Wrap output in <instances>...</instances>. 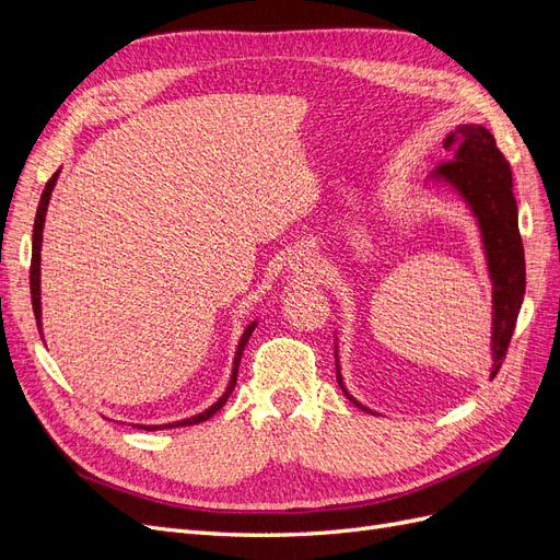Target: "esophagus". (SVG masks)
<instances>
[{"mask_svg": "<svg viewBox=\"0 0 560 560\" xmlns=\"http://www.w3.org/2000/svg\"><path fill=\"white\" fill-rule=\"evenodd\" d=\"M296 266H303L301 270H306V273H308V268H306V264H296Z\"/></svg>", "mask_w": 560, "mask_h": 560, "instance_id": "esophagus-1", "label": "esophagus"}]
</instances>
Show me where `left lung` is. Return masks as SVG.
<instances>
[{"mask_svg":"<svg viewBox=\"0 0 560 560\" xmlns=\"http://www.w3.org/2000/svg\"><path fill=\"white\" fill-rule=\"evenodd\" d=\"M444 149H451V161L439 165L432 179L451 184L477 217L488 273L493 282V346H490L493 348L490 378H493L502 366L506 348H510L525 294V257L518 233L516 198L512 194V167L498 149L493 135L483 126L467 124L455 128L446 138ZM336 378L343 387L338 360ZM343 393L362 411L374 413L358 399H352L346 387Z\"/></svg>","mask_w":560,"mask_h":560,"instance_id":"8db88e82","label":"left lung"}]
</instances>
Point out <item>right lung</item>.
<instances>
[{"instance_id": "1", "label": "right lung", "mask_w": 560, "mask_h": 560, "mask_svg": "<svg viewBox=\"0 0 560 560\" xmlns=\"http://www.w3.org/2000/svg\"><path fill=\"white\" fill-rule=\"evenodd\" d=\"M60 173V171H58ZM58 173H54V177H50L44 186L42 191V198H39V208H37V217H35V231H32V264H30V294H32V311H35V319H37V327L42 329V290H39V276H42V231H44V222H46V210H48V200H50V191H54L56 186V179H58ZM254 327H257V322H252V325L243 331L241 336V343H238V350H235V360H233V374H231V381H229V387L226 393L219 397L210 409H206L198 416H191L186 420H179V422H167V425H138L142 430H159V428H182V425H198V422L212 418L222 406L226 404L229 395L233 393L235 387V381H238V366H241V358H243V350L249 341V336L254 331ZM42 341H44V334H42Z\"/></svg>"}]
</instances>
